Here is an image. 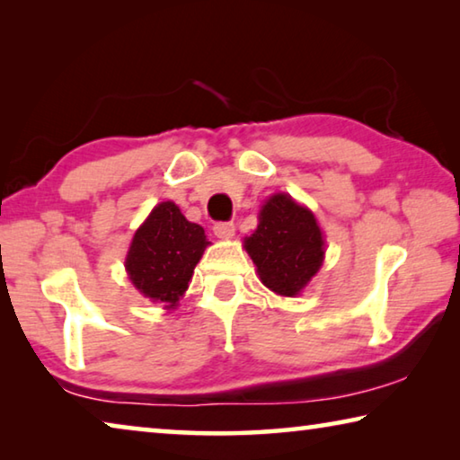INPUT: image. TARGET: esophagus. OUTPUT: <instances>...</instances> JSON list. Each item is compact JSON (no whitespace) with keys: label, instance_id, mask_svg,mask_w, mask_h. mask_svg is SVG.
<instances>
[{"label":"esophagus","instance_id":"esophagus-1","mask_svg":"<svg viewBox=\"0 0 460 460\" xmlns=\"http://www.w3.org/2000/svg\"><path fill=\"white\" fill-rule=\"evenodd\" d=\"M213 233L219 239H231L233 235H235V225H233L231 221H219L213 225Z\"/></svg>","mask_w":460,"mask_h":460}]
</instances>
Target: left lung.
I'll list each match as a JSON object with an SVG mask.
<instances>
[{"label": "left lung", "mask_w": 460, "mask_h": 460, "mask_svg": "<svg viewBox=\"0 0 460 460\" xmlns=\"http://www.w3.org/2000/svg\"><path fill=\"white\" fill-rule=\"evenodd\" d=\"M271 292L294 298L316 276L324 260V237L316 217L290 194H271L260 211V223L243 241Z\"/></svg>", "instance_id": "left-lung-1"}]
</instances>
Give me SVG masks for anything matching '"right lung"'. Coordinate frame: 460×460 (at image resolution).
Listing matches in <instances>:
<instances>
[{
  "mask_svg": "<svg viewBox=\"0 0 460 460\" xmlns=\"http://www.w3.org/2000/svg\"><path fill=\"white\" fill-rule=\"evenodd\" d=\"M207 245L200 225L186 221L172 200L160 202L131 239L126 258L131 284L152 302L174 308Z\"/></svg>",
  "mask_w": 460,
  "mask_h": 460,
  "instance_id": "add662e5",
  "label": "right lung"
}]
</instances>
